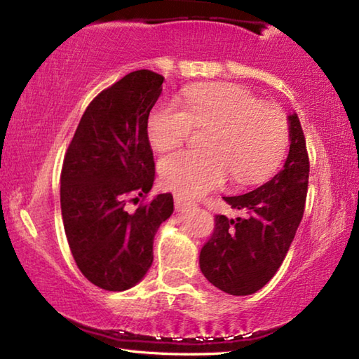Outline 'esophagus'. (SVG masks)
<instances>
[{"label":"esophagus","mask_w":359,"mask_h":359,"mask_svg":"<svg viewBox=\"0 0 359 359\" xmlns=\"http://www.w3.org/2000/svg\"><path fill=\"white\" fill-rule=\"evenodd\" d=\"M174 201H175V209H177V210H182V209L188 208V205L194 204L190 198L185 196V194H182V193L174 194Z\"/></svg>","instance_id":"34e87169"}]
</instances>
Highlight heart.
Here are the masks:
<instances>
[{
	"mask_svg": "<svg viewBox=\"0 0 359 359\" xmlns=\"http://www.w3.org/2000/svg\"><path fill=\"white\" fill-rule=\"evenodd\" d=\"M194 130H210L208 155L172 151L160 160L163 184L182 194H201L222 185L229 172L239 184H257L280 165L290 141L280 109L264 104L241 85H193L184 109L160 102L149 115L147 137L158 151L185 142Z\"/></svg>",
	"mask_w": 359,
	"mask_h": 359,
	"instance_id": "b5f03b06",
	"label": "heart"
}]
</instances>
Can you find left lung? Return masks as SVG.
I'll return each mask as SVG.
<instances>
[{
	"label": "left lung",
	"mask_w": 359,
	"mask_h": 359,
	"mask_svg": "<svg viewBox=\"0 0 359 359\" xmlns=\"http://www.w3.org/2000/svg\"><path fill=\"white\" fill-rule=\"evenodd\" d=\"M290 151L283 169L241 196H224L247 218L215 215V228L199 253V267L218 290L233 296L257 293L274 277L306 209L309 155L297 115H288Z\"/></svg>",
	"instance_id": "left-lung-1"
}]
</instances>
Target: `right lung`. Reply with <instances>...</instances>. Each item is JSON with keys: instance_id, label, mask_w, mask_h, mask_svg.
I'll list each match as a JSON object with an SVG mask.
<instances>
[{"instance_id": "add662e5", "label": "right lung", "mask_w": 359, "mask_h": 359, "mask_svg": "<svg viewBox=\"0 0 359 359\" xmlns=\"http://www.w3.org/2000/svg\"><path fill=\"white\" fill-rule=\"evenodd\" d=\"M165 77L149 69L126 74L85 109L66 150L60 203L66 239L82 274L96 287L123 291L154 261V238L174 212L171 193L126 210L155 180L147 120Z\"/></svg>"}]
</instances>
